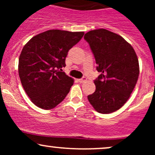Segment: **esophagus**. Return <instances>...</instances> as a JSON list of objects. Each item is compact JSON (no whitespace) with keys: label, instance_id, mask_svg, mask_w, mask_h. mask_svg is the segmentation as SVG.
<instances>
[{"label":"esophagus","instance_id":"esophagus-1","mask_svg":"<svg viewBox=\"0 0 155 155\" xmlns=\"http://www.w3.org/2000/svg\"><path fill=\"white\" fill-rule=\"evenodd\" d=\"M78 81H79V82H80V83H83V82H84V81H87V78L83 77V78H81V79H78Z\"/></svg>","mask_w":155,"mask_h":155}]
</instances>
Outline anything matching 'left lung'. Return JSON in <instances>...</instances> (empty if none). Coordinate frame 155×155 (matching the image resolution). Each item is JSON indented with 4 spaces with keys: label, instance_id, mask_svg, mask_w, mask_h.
Wrapping results in <instances>:
<instances>
[{
    "label": "left lung",
    "instance_id": "left-lung-1",
    "mask_svg": "<svg viewBox=\"0 0 155 155\" xmlns=\"http://www.w3.org/2000/svg\"><path fill=\"white\" fill-rule=\"evenodd\" d=\"M84 38L101 73L94 80L95 91L87 96L88 101L99 113L116 111L128 100L138 80L136 51L122 36L103 28L89 31Z\"/></svg>",
    "mask_w": 155,
    "mask_h": 155
}]
</instances>
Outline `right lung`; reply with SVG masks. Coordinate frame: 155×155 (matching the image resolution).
Here are the masks:
<instances>
[{"label":"right lung","mask_w":155,"mask_h":155,"mask_svg":"<svg viewBox=\"0 0 155 155\" xmlns=\"http://www.w3.org/2000/svg\"><path fill=\"white\" fill-rule=\"evenodd\" d=\"M84 32L49 30L33 37L19 58V76L25 91L38 107L49 110L64 100L74 79L62 71L68 52Z\"/></svg>","instance_id":"obj_1"}]
</instances>
